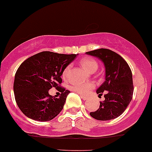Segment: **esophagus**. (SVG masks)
I'll list each match as a JSON object with an SVG mask.
<instances>
[{
  "instance_id": "obj_1",
  "label": "esophagus",
  "mask_w": 152,
  "mask_h": 152,
  "mask_svg": "<svg viewBox=\"0 0 152 152\" xmlns=\"http://www.w3.org/2000/svg\"><path fill=\"white\" fill-rule=\"evenodd\" d=\"M80 96H81V99H82L83 100H84V101L86 100V99H88V97H87V96H83V95H80Z\"/></svg>"
}]
</instances>
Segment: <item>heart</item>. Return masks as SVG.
Here are the masks:
<instances>
[{"instance_id": "heart-1", "label": "heart", "mask_w": 152, "mask_h": 152, "mask_svg": "<svg viewBox=\"0 0 152 152\" xmlns=\"http://www.w3.org/2000/svg\"><path fill=\"white\" fill-rule=\"evenodd\" d=\"M80 64L83 68L88 73H94L97 70L98 63L96 60L91 57L83 58L80 61ZM71 69V65L69 64L65 68L63 72V78H68L69 76L70 71ZM94 88V84L91 82H86L84 84H74L71 87L73 91L79 93V94L85 95L89 92L90 90Z\"/></svg>"}]
</instances>
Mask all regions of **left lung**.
Returning a JSON list of instances; mask_svg holds the SVG:
<instances>
[{
	"mask_svg": "<svg viewBox=\"0 0 152 152\" xmlns=\"http://www.w3.org/2000/svg\"><path fill=\"white\" fill-rule=\"evenodd\" d=\"M104 63L105 81L96 89L104 100L100 102L99 109L90 113V115L99 121H109L118 118L126 110L133 97L132 72L129 66L118 53L109 49L95 50L86 52Z\"/></svg>",
	"mask_w": 152,
	"mask_h": 152,
	"instance_id": "obj_1",
	"label": "left lung"
}]
</instances>
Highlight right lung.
<instances>
[{
	"label": "right lung",
	"instance_id": "1",
	"mask_svg": "<svg viewBox=\"0 0 152 152\" xmlns=\"http://www.w3.org/2000/svg\"><path fill=\"white\" fill-rule=\"evenodd\" d=\"M76 54H59L43 51L21 63L15 74L14 91L16 104L28 118L49 121L61 113L70 91L61 86L63 70ZM55 87L61 92L56 98L48 91Z\"/></svg>",
	"mask_w": 152,
	"mask_h": 152
}]
</instances>
